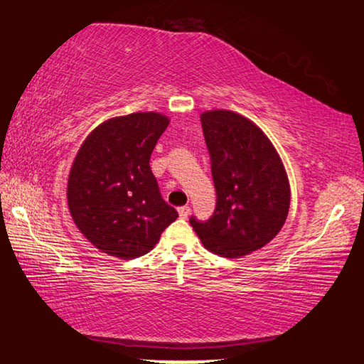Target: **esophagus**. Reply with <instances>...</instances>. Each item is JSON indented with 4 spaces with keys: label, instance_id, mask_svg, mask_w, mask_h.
Masks as SVG:
<instances>
[{
    "label": "esophagus",
    "instance_id": "obj_1",
    "mask_svg": "<svg viewBox=\"0 0 364 364\" xmlns=\"http://www.w3.org/2000/svg\"><path fill=\"white\" fill-rule=\"evenodd\" d=\"M177 212H179L181 218H187L188 213H190V207L188 205H182V207H179V209H177Z\"/></svg>",
    "mask_w": 364,
    "mask_h": 364
}]
</instances>
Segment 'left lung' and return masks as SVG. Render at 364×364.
Here are the masks:
<instances>
[{"label":"left lung","instance_id":"left-lung-1","mask_svg":"<svg viewBox=\"0 0 364 364\" xmlns=\"http://www.w3.org/2000/svg\"><path fill=\"white\" fill-rule=\"evenodd\" d=\"M217 205L207 221L190 218L204 247L223 257L247 256L275 237L289 213L291 188L265 133L228 109L201 114Z\"/></svg>","mask_w":364,"mask_h":364}]
</instances>
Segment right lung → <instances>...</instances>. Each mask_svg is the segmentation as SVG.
I'll return each instance as SVG.
<instances>
[{
  "instance_id": "1",
  "label": "right lung",
  "mask_w": 364,
  "mask_h": 364,
  "mask_svg": "<svg viewBox=\"0 0 364 364\" xmlns=\"http://www.w3.org/2000/svg\"><path fill=\"white\" fill-rule=\"evenodd\" d=\"M154 111L113 117L95 127L72 163L68 204L80 232L103 253L143 256L179 217L160 195L151 154L168 127Z\"/></svg>"
}]
</instances>
